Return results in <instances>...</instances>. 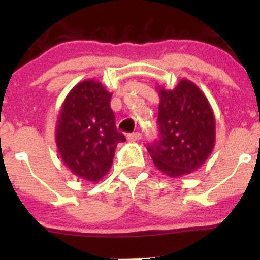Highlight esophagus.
<instances>
[{
  "label": "esophagus",
  "instance_id": "esophagus-1",
  "mask_svg": "<svg viewBox=\"0 0 260 260\" xmlns=\"http://www.w3.org/2000/svg\"><path fill=\"white\" fill-rule=\"evenodd\" d=\"M127 139L129 140V142H137V140L142 139V133L136 132V133H132V134H128Z\"/></svg>",
  "mask_w": 260,
  "mask_h": 260
}]
</instances>
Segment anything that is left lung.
<instances>
[{"instance_id":"1","label":"left lung","mask_w":260,"mask_h":260,"mask_svg":"<svg viewBox=\"0 0 260 260\" xmlns=\"http://www.w3.org/2000/svg\"><path fill=\"white\" fill-rule=\"evenodd\" d=\"M160 138L148 145L155 166L172 178L198 170L215 145V116L201 89L181 79L172 90L159 88Z\"/></svg>"}]
</instances>
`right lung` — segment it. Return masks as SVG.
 Masks as SVG:
<instances>
[{"label": "right lung", "instance_id": "add662e5", "mask_svg": "<svg viewBox=\"0 0 260 260\" xmlns=\"http://www.w3.org/2000/svg\"><path fill=\"white\" fill-rule=\"evenodd\" d=\"M112 94L99 80L86 79L62 104L55 140L62 161L77 177L99 182L112 165L115 149L126 138L115 124Z\"/></svg>", "mask_w": 260, "mask_h": 260}]
</instances>
